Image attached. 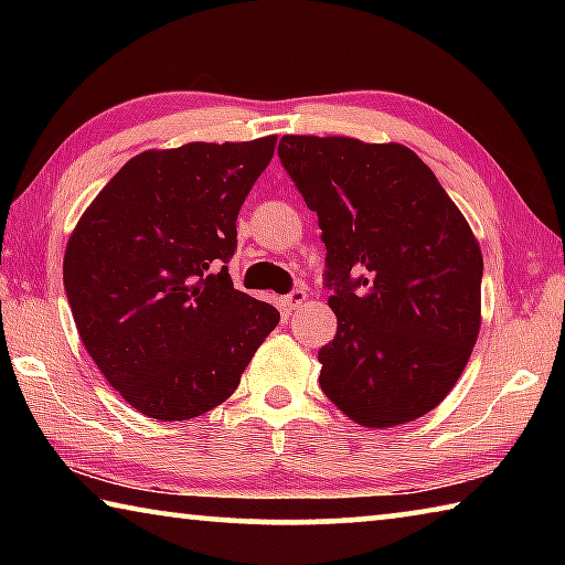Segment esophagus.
Returning a JSON list of instances; mask_svg holds the SVG:
<instances>
[{
    "instance_id": "1",
    "label": "esophagus",
    "mask_w": 565,
    "mask_h": 565,
    "mask_svg": "<svg viewBox=\"0 0 565 565\" xmlns=\"http://www.w3.org/2000/svg\"><path fill=\"white\" fill-rule=\"evenodd\" d=\"M306 299H309V294H306L303 289H294L289 296H284V306L289 311H294V309H299L301 303H306Z\"/></svg>"
}]
</instances>
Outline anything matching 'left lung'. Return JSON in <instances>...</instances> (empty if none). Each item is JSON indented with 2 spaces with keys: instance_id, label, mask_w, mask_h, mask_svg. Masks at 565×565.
Listing matches in <instances>:
<instances>
[{
  "instance_id": "1",
  "label": "left lung",
  "mask_w": 565,
  "mask_h": 565,
  "mask_svg": "<svg viewBox=\"0 0 565 565\" xmlns=\"http://www.w3.org/2000/svg\"><path fill=\"white\" fill-rule=\"evenodd\" d=\"M279 157L327 244L339 327L319 351L323 394L366 428L420 418L461 379L481 329L471 226L396 141L286 134Z\"/></svg>"
}]
</instances>
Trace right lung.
Returning <instances> with one entry per match:
<instances>
[{
	"label": "right lung",
	"instance_id": "1",
	"mask_svg": "<svg viewBox=\"0 0 565 565\" xmlns=\"http://www.w3.org/2000/svg\"><path fill=\"white\" fill-rule=\"evenodd\" d=\"M276 137L141 151L76 222L64 289L84 349L139 414L189 420L234 394L279 323L234 289L236 216Z\"/></svg>",
	"mask_w": 565,
	"mask_h": 565
}]
</instances>
